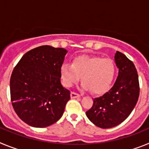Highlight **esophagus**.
<instances>
[{"label": "esophagus", "instance_id": "esophagus-1", "mask_svg": "<svg viewBox=\"0 0 149 149\" xmlns=\"http://www.w3.org/2000/svg\"><path fill=\"white\" fill-rule=\"evenodd\" d=\"M71 97L72 98H80L81 97V95L78 94L77 93H74V92H72L71 93Z\"/></svg>", "mask_w": 149, "mask_h": 149}]
</instances>
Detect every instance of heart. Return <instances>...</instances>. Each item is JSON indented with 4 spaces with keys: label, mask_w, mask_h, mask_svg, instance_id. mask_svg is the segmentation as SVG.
Returning <instances> with one entry per match:
<instances>
[{
    "label": "heart",
    "mask_w": 149,
    "mask_h": 149,
    "mask_svg": "<svg viewBox=\"0 0 149 149\" xmlns=\"http://www.w3.org/2000/svg\"><path fill=\"white\" fill-rule=\"evenodd\" d=\"M63 84L70 87L78 82L81 77L82 86L94 94L106 92L115 75V65L110 59L100 56L81 55L70 63H63L60 68Z\"/></svg>",
    "instance_id": "heart-1"
}]
</instances>
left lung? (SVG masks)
<instances>
[{
  "instance_id": "8db88e82",
  "label": "left lung",
  "mask_w": 149,
  "mask_h": 149,
  "mask_svg": "<svg viewBox=\"0 0 149 149\" xmlns=\"http://www.w3.org/2000/svg\"><path fill=\"white\" fill-rule=\"evenodd\" d=\"M115 62L119 75L113 86L99 98L86 112L88 119L101 128L115 127L127 119L136 106L139 95V84L134 63L117 51Z\"/></svg>"
}]
</instances>
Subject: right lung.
<instances>
[{"instance_id": "add662e5", "label": "right lung", "mask_w": 149, "mask_h": 149, "mask_svg": "<svg viewBox=\"0 0 149 149\" xmlns=\"http://www.w3.org/2000/svg\"><path fill=\"white\" fill-rule=\"evenodd\" d=\"M67 51L39 46L24 54L10 77L13 109L23 122L35 127L53 125L62 117L70 91L60 82V68Z\"/></svg>"}]
</instances>
